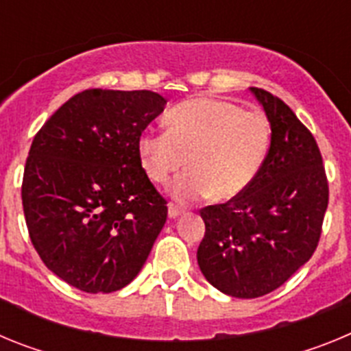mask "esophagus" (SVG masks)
I'll list each match as a JSON object with an SVG mask.
<instances>
[{
    "mask_svg": "<svg viewBox=\"0 0 351 351\" xmlns=\"http://www.w3.org/2000/svg\"><path fill=\"white\" fill-rule=\"evenodd\" d=\"M182 213H184V210H182L181 207L173 206V204H170V206H169V218L170 219H176L178 216H181Z\"/></svg>",
    "mask_w": 351,
    "mask_h": 351,
    "instance_id": "obj_1",
    "label": "esophagus"
}]
</instances>
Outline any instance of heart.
Wrapping results in <instances>:
<instances>
[{
    "label": "heart",
    "mask_w": 351,
    "mask_h": 351,
    "mask_svg": "<svg viewBox=\"0 0 351 351\" xmlns=\"http://www.w3.org/2000/svg\"><path fill=\"white\" fill-rule=\"evenodd\" d=\"M167 132H144L137 151L142 169L165 182L182 165L190 170L170 184L181 200L206 197L225 202L239 197L256 178L271 144L269 121L258 112L216 98H193L173 107Z\"/></svg>",
    "instance_id": "1"
}]
</instances>
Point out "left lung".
Here are the masks:
<instances>
[{
    "label": "left lung",
    "instance_id": "8db88e82",
    "mask_svg": "<svg viewBox=\"0 0 351 351\" xmlns=\"http://www.w3.org/2000/svg\"><path fill=\"white\" fill-rule=\"evenodd\" d=\"M271 126V147L239 197L200 210L206 235L198 267L225 295L255 299L280 288L311 258L328 184L320 149L287 104L250 88Z\"/></svg>",
    "mask_w": 351,
    "mask_h": 351
}]
</instances>
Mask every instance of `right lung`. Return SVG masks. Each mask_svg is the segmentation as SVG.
Listing matches in <instances>:
<instances>
[{
	"label": "right lung",
	"mask_w": 351,
	"mask_h": 351,
	"mask_svg": "<svg viewBox=\"0 0 351 351\" xmlns=\"http://www.w3.org/2000/svg\"><path fill=\"white\" fill-rule=\"evenodd\" d=\"M167 100L153 91L88 89L36 133L24 169L31 243L58 278L110 293L144 267L167 221L137 142Z\"/></svg>",
	"instance_id": "obj_1"
}]
</instances>
